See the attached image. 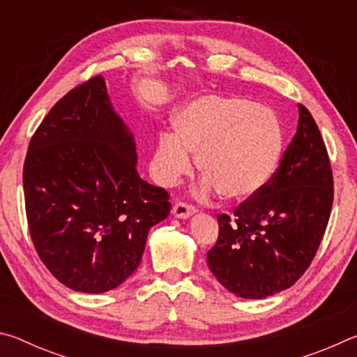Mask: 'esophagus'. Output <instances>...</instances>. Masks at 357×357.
Instances as JSON below:
<instances>
[{"instance_id":"esophagus-1","label":"esophagus","mask_w":357,"mask_h":357,"mask_svg":"<svg viewBox=\"0 0 357 357\" xmlns=\"http://www.w3.org/2000/svg\"><path fill=\"white\" fill-rule=\"evenodd\" d=\"M197 213L195 206H192V204H187V203H176L173 206V215L178 217V219H187V217H190Z\"/></svg>"}]
</instances>
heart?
<instances>
[{
    "label": "heart",
    "mask_w": 357,
    "mask_h": 357,
    "mask_svg": "<svg viewBox=\"0 0 357 357\" xmlns=\"http://www.w3.org/2000/svg\"><path fill=\"white\" fill-rule=\"evenodd\" d=\"M174 135L157 137L149 168L157 183L172 185L192 172L197 157L204 173L202 190H220L231 200L253 197L279 167L283 132L269 107L239 96L206 94L173 118Z\"/></svg>",
    "instance_id": "1"
}]
</instances>
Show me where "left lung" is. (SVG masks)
Masks as SVG:
<instances>
[{"instance_id":"left-lung-1","label":"left lung","mask_w":357,"mask_h":357,"mask_svg":"<svg viewBox=\"0 0 357 357\" xmlns=\"http://www.w3.org/2000/svg\"><path fill=\"white\" fill-rule=\"evenodd\" d=\"M296 135L266 187L219 214V238L208 252L211 273L229 293L263 299L294 285L328 227L334 181L319 129L304 105Z\"/></svg>"}]
</instances>
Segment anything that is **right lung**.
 I'll use <instances>...</instances> for the list:
<instances>
[{"instance_id": "right-lung-1", "label": "right lung", "mask_w": 357, "mask_h": 357, "mask_svg": "<svg viewBox=\"0 0 357 357\" xmlns=\"http://www.w3.org/2000/svg\"><path fill=\"white\" fill-rule=\"evenodd\" d=\"M23 189L36 252L80 293L110 291L134 274L149 229L172 208L167 190L138 174L134 134L100 75L58 100L34 132Z\"/></svg>"}]
</instances>
